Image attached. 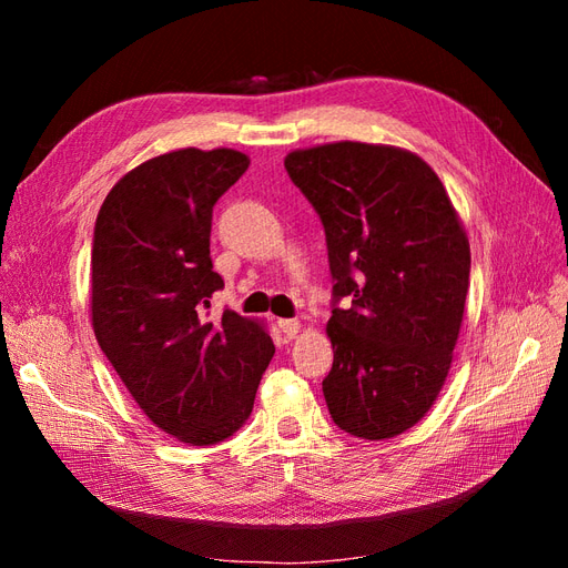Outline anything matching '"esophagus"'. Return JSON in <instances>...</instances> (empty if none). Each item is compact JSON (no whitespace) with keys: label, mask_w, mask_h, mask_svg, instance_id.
<instances>
[{"label":"esophagus","mask_w":568,"mask_h":568,"mask_svg":"<svg viewBox=\"0 0 568 568\" xmlns=\"http://www.w3.org/2000/svg\"><path fill=\"white\" fill-rule=\"evenodd\" d=\"M280 329L286 338H296L298 332H301V322L298 320H280Z\"/></svg>","instance_id":"esophagus-1"}]
</instances>
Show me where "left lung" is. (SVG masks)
<instances>
[{
  "instance_id": "obj_1",
  "label": "left lung",
  "mask_w": 568,
  "mask_h": 568,
  "mask_svg": "<svg viewBox=\"0 0 568 568\" xmlns=\"http://www.w3.org/2000/svg\"><path fill=\"white\" fill-rule=\"evenodd\" d=\"M284 168L317 211L334 277V365L324 400L343 432L384 440L415 426L453 365L471 253L443 182L417 153L332 142ZM346 297V308L335 303Z\"/></svg>"
}]
</instances>
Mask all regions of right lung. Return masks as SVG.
Masks as SVG:
<instances>
[{
	"mask_svg": "<svg viewBox=\"0 0 568 568\" xmlns=\"http://www.w3.org/2000/svg\"><path fill=\"white\" fill-rule=\"evenodd\" d=\"M234 149H178L120 178L92 244V326L144 415L189 445L248 419L274 343L257 320H205L225 286L211 261L215 201L246 173Z\"/></svg>",
	"mask_w": 568,
	"mask_h": 568,
	"instance_id": "add662e5",
	"label": "right lung"
}]
</instances>
